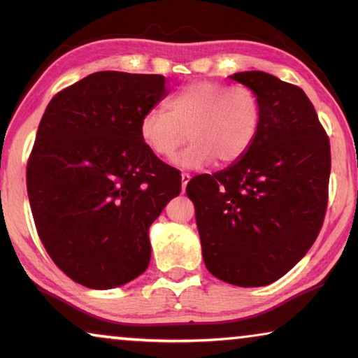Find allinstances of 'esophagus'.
Segmentation results:
<instances>
[{
    "instance_id": "34e87169",
    "label": "esophagus",
    "mask_w": 358,
    "mask_h": 358,
    "mask_svg": "<svg viewBox=\"0 0 358 358\" xmlns=\"http://www.w3.org/2000/svg\"><path fill=\"white\" fill-rule=\"evenodd\" d=\"M180 178H182V192H184L185 187H187V182L190 180V174L189 173H182V176H180Z\"/></svg>"
}]
</instances>
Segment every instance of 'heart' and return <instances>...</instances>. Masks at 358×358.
<instances>
[{
  "label": "heart",
  "instance_id": "heart-1",
  "mask_svg": "<svg viewBox=\"0 0 358 358\" xmlns=\"http://www.w3.org/2000/svg\"><path fill=\"white\" fill-rule=\"evenodd\" d=\"M262 124V102L248 86L197 81L171 97L164 109H150L140 119L143 143L161 158L179 156L182 168H202L217 159L220 166L238 163L256 141Z\"/></svg>",
  "mask_w": 358,
  "mask_h": 358
}]
</instances>
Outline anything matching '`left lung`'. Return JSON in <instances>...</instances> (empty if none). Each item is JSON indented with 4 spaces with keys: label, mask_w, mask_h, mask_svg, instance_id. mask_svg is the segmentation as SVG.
Returning <instances> with one entry per match:
<instances>
[{
    "label": "left lung",
    "mask_w": 358,
    "mask_h": 358,
    "mask_svg": "<svg viewBox=\"0 0 358 358\" xmlns=\"http://www.w3.org/2000/svg\"><path fill=\"white\" fill-rule=\"evenodd\" d=\"M229 78L261 97V130L243 159L190 179L185 190L208 272L238 287H262L285 275L321 231L331 145L301 87L264 71Z\"/></svg>",
    "instance_id": "8db88e82"
}]
</instances>
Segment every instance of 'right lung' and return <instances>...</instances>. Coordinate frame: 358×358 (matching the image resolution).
I'll return each instance as SVG.
<instances>
[{
  "label": "right lung",
  "instance_id": "right-lung-1",
  "mask_svg": "<svg viewBox=\"0 0 358 358\" xmlns=\"http://www.w3.org/2000/svg\"><path fill=\"white\" fill-rule=\"evenodd\" d=\"M166 96L164 76L97 71L57 92L27 161L38 238L62 272L87 288L134 280L151 257L150 224L180 194V173L140 136Z\"/></svg>",
  "mask_w": 358,
  "mask_h": 358
}]
</instances>
